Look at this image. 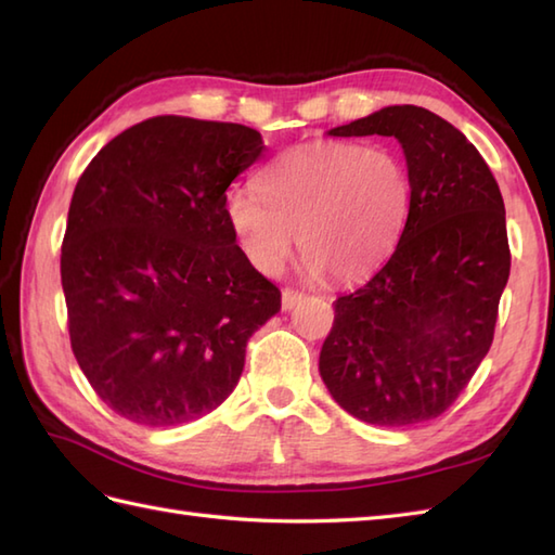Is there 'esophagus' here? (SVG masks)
<instances>
[{
  "label": "esophagus",
  "mask_w": 555,
  "mask_h": 555,
  "mask_svg": "<svg viewBox=\"0 0 555 555\" xmlns=\"http://www.w3.org/2000/svg\"><path fill=\"white\" fill-rule=\"evenodd\" d=\"M302 298H305V293H300L296 288H284V293H281V305H284V310H293Z\"/></svg>",
  "instance_id": "34e87169"
}]
</instances>
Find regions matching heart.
<instances>
[{"mask_svg":"<svg viewBox=\"0 0 555 555\" xmlns=\"http://www.w3.org/2000/svg\"><path fill=\"white\" fill-rule=\"evenodd\" d=\"M257 192L235 188L223 205L247 262L274 274L298 231L308 269L336 281L370 274L391 255L412 203L410 171L391 147L346 140L286 150L257 176Z\"/></svg>","mask_w":555,"mask_h":555,"instance_id":"b5f03b06","label":"heart"}]
</instances>
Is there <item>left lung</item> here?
Returning a JSON list of instances; mask_svg holds the SVG:
<instances>
[{
    "instance_id": "1",
    "label": "left lung",
    "mask_w": 555,
    "mask_h": 555,
    "mask_svg": "<svg viewBox=\"0 0 555 555\" xmlns=\"http://www.w3.org/2000/svg\"><path fill=\"white\" fill-rule=\"evenodd\" d=\"M328 135H393L412 203L393 255L334 302L320 374L362 422L408 427L443 415L491 348L511 274L505 207L477 147L434 112L384 107Z\"/></svg>"
}]
</instances>
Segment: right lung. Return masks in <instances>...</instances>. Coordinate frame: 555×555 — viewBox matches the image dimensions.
Returning a JSON list of instances; mask_svg holds the SVG:
<instances>
[{"mask_svg": "<svg viewBox=\"0 0 555 555\" xmlns=\"http://www.w3.org/2000/svg\"><path fill=\"white\" fill-rule=\"evenodd\" d=\"M262 152L250 126L152 116L78 179L62 245L68 336L116 415L164 429L219 408L247 340L281 310L223 215Z\"/></svg>", "mask_w": 555, "mask_h": 555, "instance_id": "right-lung-1", "label": "right lung"}]
</instances>
